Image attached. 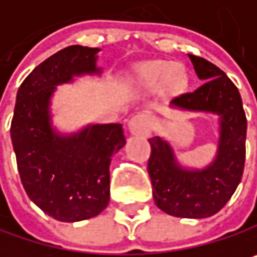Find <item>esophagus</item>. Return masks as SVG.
<instances>
[{
    "mask_svg": "<svg viewBox=\"0 0 257 257\" xmlns=\"http://www.w3.org/2000/svg\"><path fill=\"white\" fill-rule=\"evenodd\" d=\"M153 126V120L146 113H138L132 116L128 122V128L131 134L134 135H149Z\"/></svg>",
    "mask_w": 257,
    "mask_h": 257,
    "instance_id": "esophagus-1",
    "label": "esophagus"
}]
</instances>
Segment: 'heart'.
I'll return each instance as SVG.
<instances>
[{
  "instance_id": "b5f03b06",
  "label": "heart",
  "mask_w": 257,
  "mask_h": 257,
  "mask_svg": "<svg viewBox=\"0 0 257 257\" xmlns=\"http://www.w3.org/2000/svg\"><path fill=\"white\" fill-rule=\"evenodd\" d=\"M140 74L147 84H159L165 81V84L171 89H180L186 81L183 68L170 62H153L144 65L140 70Z\"/></svg>"
}]
</instances>
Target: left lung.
<instances>
[{
    "label": "left lung",
    "instance_id": "8db88e82",
    "mask_svg": "<svg viewBox=\"0 0 257 257\" xmlns=\"http://www.w3.org/2000/svg\"><path fill=\"white\" fill-rule=\"evenodd\" d=\"M202 83L180 95L171 107L181 111L210 113L219 120L217 153L204 168H186L173 146L162 137L149 140L152 153L147 171L153 199L164 213L183 219H205L220 211L239 184L245 161L247 119L236 86L220 68L204 58L187 55Z\"/></svg>",
    "mask_w": 257,
    "mask_h": 257
}]
</instances>
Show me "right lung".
<instances>
[{
  "mask_svg": "<svg viewBox=\"0 0 257 257\" xmlns=\"http://www.w3.org/2000/svg\"><path fill=\"white\" fill-rule=\"evenodd\" d=\"M98 47L70 46L47 58L18 90L12 143L29 199L59 222L98 216L110 201L111 156L125 144L120 123L86 125L62 134L52 122L56 86L99 76Z\"/></svg>",
  "mask_w": 257,
  "mask_h": 257,
  "instance_id": "right-lung-1",
  "label": "right lung"
}]
</instances>
